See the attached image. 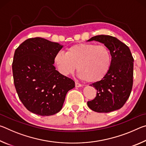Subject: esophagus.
<instances>
[{"mask_svg": "<svg viewBox=\"0 0 146 146\" xmlns=\"http://www.w3.org/2000/svg\"><path fill=\"white\" fill-rule=\"evenodd\" d=\"M82 85L80 84H79L78 82H75V87L76 88H80V87H82Z\"/></svg>", "mask_w": 146, "mask_h": 146, "instance_id": "34e87169", "label": "esophagus"}]
</instances>
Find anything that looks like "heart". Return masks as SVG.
<instances>
[{
	"instance_id": "heart-1",
	"label": "heart",
	"mask_w": 146,
	"mask_h": 146,
	"mask_svg": "<svg viewBox=\"0 0 146 146\" xmlns=\"http://www.w3.org/2000/svg\"><path fill=\"white\" fill-rule=\"evenodd\" d=\"M111 62V53L107 46L91 43L71 46L65 53H58L54 58V64L63 75L73 73L77 66L78 77L89 82H97L104 78Z\"/></svg>"
}]
</instances>
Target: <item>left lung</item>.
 Segmentation results:
<instances>
[{"mask_svg": "<svg viewBox=\"0 0 146 146\" xmlns=\"http://www.w3.org/2000/svg\"><path fill=\"white\" fill-rule=\"evenodd\" d=\"M102 43L111 53V66L104 78L91 84L97 90V97L88 102L91 110L109 113L119 110L129 98L133 87L134 59L128 46L118 38L100 35L88 40Z\"/></svg>", "mask_w": 146, "mask_h": 146, "instance_id": "8db88e82", "label": "left lung"}]
</instances>
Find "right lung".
I'll return each instance as SVG.
<instances>
[{"instance_id": "obj_1", "label": "right lung", "mask_w": 146, "mask_h": 146, "mask_svg": "<svg viewBox=\"0 0 146 146\" xmlns=\"http://www.w3.org/2000/svg\"><path fill=\"white\" fill-rule=\"evenodd\" d=\"M63 46L47 39H27L16 49L12 64L14 84L26 109L41 116L55 115L62 108L75 82L55 70L54 58Z\"/></svg>"}]
</instances>
